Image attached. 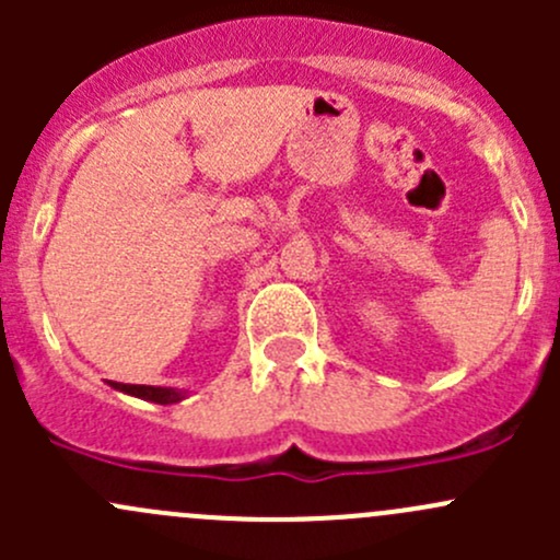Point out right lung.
I'll return each instance as SVG.
<instances>
[{
  "label": "right lung",
  "mask_w": 560,
  "mask_h": 560,
  "mask_svg": "<svg viewBox=\"0 0 560 560\" xmlns=\"http://www.w3.org/2000/svg\"><path fill=\"white\" fill-rule=\"evenodd\" d=\"M113 387L121 389V393L135 395V398H143V400H154V404H175L180 400L184 395L175 393L173 387H151V385H121V382H110Z\"/></svg>",
  "instance_id": "obj_1"
}]
</instances>
